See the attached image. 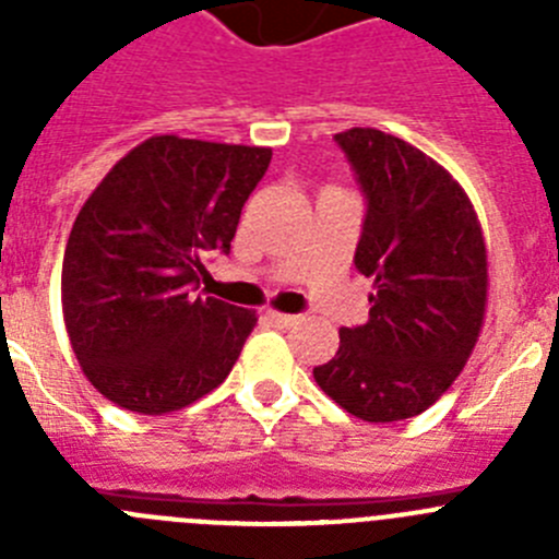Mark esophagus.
<instances>
[{
  "mask_svg": "<svg viewBox=\"0 0 559 559\" xmlns=\"http://www.w3.org/2000/svg\"><path fill=\"white\" fill-rule=\"evenodd\" d=\"M265 319H269L274 328H294V324H296V316L276 313V310H269V313H265Z\"/></svg>",
  "mask_w": 559,
  "mask_h": 559,
  "instance_id": "34e87169",
  "label": "esophagus"
}]
</instances>
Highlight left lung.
<instances>
[{
	"label": "left lung",
	"mask_w": 559,
	"mask_h": 559,
	"mask_svg": "<svg viewBox=\"0 0 559 559\" xmlns=\"http://www.w3.org/2000/svg\"><path fill=\"white\" fill-rule=\"evenodd\" d=\"M335 142L367 199L355 269L374 280L369 322L341 328L316 383L367 423L417 417L451 389L487 308V249L467 192L442 165L374 128Z\"/></svg>",
	"instance_id": "1"
}]
</instances>
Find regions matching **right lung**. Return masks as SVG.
<instances>
[{"label":"right lung","mask_w":559,"mask_h":559,"mask_svg":"<svg viewBox=\"0 0 559 559\" xmlns=\"http://www.w3.org/2000/svg\"><path fill=\"white\" fill-rule=\"evenodd\" d=\"M271 147L151 136L95 187L69 231L61 302L92 386L136 414H167L218 389L254 310L192 296L206 251L229 254Z\"/></svg>","instance_id":"obj_1"}]
</instances>
